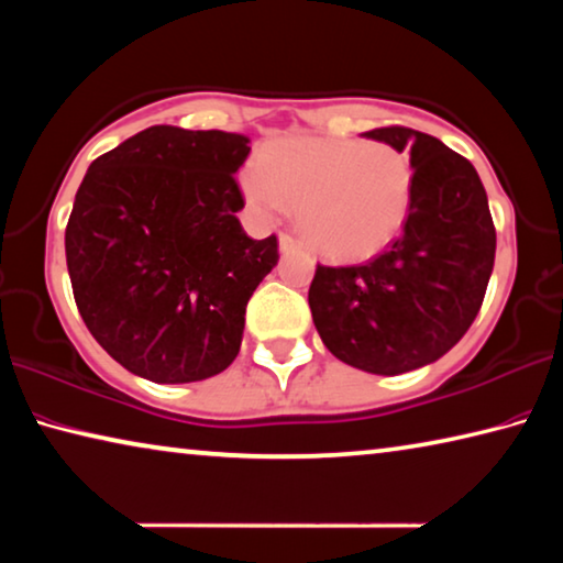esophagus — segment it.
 Listing matches in <instances>:
<instances>
[{
    "mask_svg": "<svg viewBox=\"0 0 563 563\" xmlns=\"http://www.w3.org/2000/svg\"><path fill=\"white\" fill-rule=\"evenodd\" d=\"M278 243H280V251H283V253H288V251H295V247H300V241H295V238H292L290 233H280Z\"/></svg>",
    "mask_w": 563,
    "mask_h": 563,
    "instance_id": "34e87169",
    "label": "esophagus"
}]
</instances>
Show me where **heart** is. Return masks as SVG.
Here are the masks:
<instances>
[{"label":"heart","instance_id":"heart-1","mask_svg":"<svg viewBox=\"0 0 563 563\" xmlns=\"http://www.w3.org/2000/svg\"><path fill=\"white\" fill-rule=\"evenodd\" d=\"M258 211L298 206V225L325 258H369L402 233L412 211L415 166L385 141L290 136L265 146L243 178Z\"/></svg>","mask_w":563,"mask_h":563}]
</instances>
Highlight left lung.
I'll use <instances>...</instances> for the list:
<instances>
[{
  "instance_id": "1",
  "label": "left lung",
  "mask_w": 563,
  "mask_h": 563,
  "mask_svg": "<svg viewBox=\"0 0 563 563\" xmlns=\"http://www.w3.org/2000/svg\"><path fill=\"white\" fill-rule=\"evenodd\" d=\"M362 136L409 151L415 198L383 253L360 265H320L312 322L325 347L373 375H399L450 352L482 308L497 231L474 166L430 133L385 126Z\"/></svg>"
}]
</instances>
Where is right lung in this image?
I'll list each match as a JSON object with an SVG mask.
<instances>
[{
	"mask_svg": "<svg viewBox=\"0 0 563 563\" xmlns=\"http://www.w3.org/2000/svg\"><path fill=\"white\" fill-rule=\"evenodd\" d=\"M247 139L151 126L89 166L66 223L76 308L99 345L158 385L198 383L241 350L245 305L278 263L253 241L235 170Z\"/></svg>",
	"mask_w": 563,
	"mask_h": 563,
	"instance_id": "obj_1",
	"label": "right lung"
}]
</instances>
